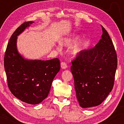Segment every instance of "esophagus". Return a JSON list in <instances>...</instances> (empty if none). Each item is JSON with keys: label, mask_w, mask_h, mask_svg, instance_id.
Returning <instances> with one entry per match:
<instances>
[{"label": "esophagus", "mask_w": 124, "mask_h": 124, "mask_svg": "<svg viewBox=\"0 0 124 124\" xmlns=\"http://www.w3.org/2000/svg\"><path fill=\"white\" fill-rule=\"evenodd\" d=\"M61 68H62V69H66L67 67H68L66 63H65V62H61Z\"/></svg>", "instance_id": "obj_1"}]
</instances>
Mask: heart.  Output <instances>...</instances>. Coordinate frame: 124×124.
<instances>
[{"mask_svg":"<svg viewBox=\"0 0 124 124\" xmlns=\"http://www.w3.org/2000/svg\"><path fill=\"white\" fill-rule=\"evenodd\" d=\"M81 38V35L78 34H74L62 38L59 42L61 45L67 47L73 46L70 51V54L72 56L76 57L80 55L85 49V47L87 43L86 39L81 40L79 42Z\"/></svg>","mask_w":124,"mask_h":124,"instance_id":"heart-1","label":"heart"}]
</instances>
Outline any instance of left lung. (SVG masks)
I'll return each mask as SVG.
<instances>
[{"mask_svg": "<svg viewBox=\"0 0 124 124\" xmlns=\"http://www.w3.org/2000/svg\"><path fill=\"white\" fill-rule=\"evenodd\" d=\"M101 38L93 49L83 51L72 61L70 69L80 106H97L113 88L117 56L108 33L102 27Z\"/></svg>", "mask_w": 124, "mask_h": 124, "instance_id": "8db88e82", "label": "left lung"}]
</instances>
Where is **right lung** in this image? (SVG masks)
Listing matches in <instances>:
<instances>
[{"mask_svg":"<svg viewBox=\"0 0 124 124\" xmlns=\"http://www.w3.org/2000/svg\"><path fill=\"white\" fill-rule=\"evenodd\" d=\"M34 23L25 22L17 28L10 38L4 58L10 90L16 97L30 104H38L48 96L52 81L61 67L58 58L32 60L19 53L17 37Z\"/></svg>","mask_w":124,"mask_h":124,"instance_id":"right-lung-1","label":"right lung"}]
</instances>
